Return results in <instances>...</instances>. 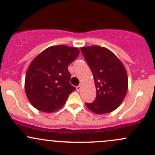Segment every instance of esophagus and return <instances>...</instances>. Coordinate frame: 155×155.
Here are the masks:
<instances>
[{
  "mask_svg": "<svg viewBox=\"0 0 155 155\" xmlns=\"http://www.w3.org/2000/svg\"><path fill=\"white\" fill-rule=\"evenodd\" d=\"M81 87H82V86H81L80 85H78V86H76V90H77V91H79L81 90Z\"/></svg>",
  "mask_w": 155,
  "mask_h": 155,
  "instance_id": "esophagus-1",
  "label": "esophagus"
}]
</instances>
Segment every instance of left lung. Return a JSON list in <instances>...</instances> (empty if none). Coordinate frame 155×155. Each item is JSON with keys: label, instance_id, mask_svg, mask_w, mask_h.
<instances>
[{"label": "left lung", "instance_id": "left-lung-1", "mask_svg": "<svg viewBox=\"0 0 155 155\" xmlns=\"http://www.w3.org/2000/svg\"><path fill=\"white\" fill-rule=\"evenodd\" d=\"M81 51L93 73L97 91L94 101L85 105L97 114L112 112L122 103L127 91L125 68L107 48L86 46L81 48Z\"/></svg>", "mask_w": 155, "mask_h": 155}]
</instances>
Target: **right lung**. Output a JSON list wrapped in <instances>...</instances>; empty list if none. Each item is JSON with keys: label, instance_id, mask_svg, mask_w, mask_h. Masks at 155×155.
Returning <instances> with one entry per match:
<instances>
[{"label": "right lung", "instance_id": "1", "mask_svg": "<svg viewBox=\"0 0 155 155\" xmlns=\"http://www.w3.org/2000/svg\"><path fill=\"white\" fill-rule=\"evenodd\" d=\"M79 54V48L59 45L46 48L33 60L25 82L26 95L33 107L52 112L64 105L76 90L70 83L68 66Z\"/></svg>", "mask_w": 155, "mask_h": 155}]
</instances>
